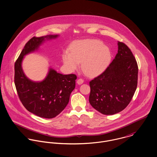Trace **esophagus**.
Masks as SVG:
<instances>
[{"instance_id":"obj_1","label":"esophagus","mask_w":157,"mask_h":157,"mask_svg":"<svg viewBox=\"0 0 157 157\" xmlns=\"http://www.w3.org/2000/svg\"><path fill=\"white\" fill-rule=\"evenodd\" d=\"M83 82H84V80L82 78H79L77 81V83L78 85H82V83H83Z\"/></svg>"}]
</instances>
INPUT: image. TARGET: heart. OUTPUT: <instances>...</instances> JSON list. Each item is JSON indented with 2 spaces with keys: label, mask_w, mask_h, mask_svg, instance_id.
<instances>
[{
  "label": "heart",
  "mask_w": 157,
  "mask_h": 157,
  "mask_svg": "<svg viewBox=\"0 0 157 157\" xmlns=\"http://www.w3.org/2000/svg\"><path fill=\"white\" fill-rule=\"evenodd\" d=\"M112 58L109 48L97 40L90 39L74 43L71 52L63 55V62L67 70L72 72L82 63V70L89 76L103 73L109 66Z\"/></svg>",
  "instance_id": "obj_1"
}]
</instances>
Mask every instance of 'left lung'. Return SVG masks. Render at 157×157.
<instances>
[{"label": "left lung", "instance_id": "left-lung-1", "mask_svg": "<svg viewBox=\"0 0 157 157\" xmlns=\"http://www.w3.org/2000/svg\"><path fill=\"white\" fill-rule=\"evenodd\" d=\"M138 65L127 45L118 42L112 63L90 82V105L105 115L122 111L129 104L137 86Z\"/></svg>", "mask_w": 157, "mask_h": 157}]
</instances>
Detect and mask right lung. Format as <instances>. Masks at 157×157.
<instances>
[{
  "mask_svg": "<svg viewBox=\"0 0 157 157\" xmlns=\"http://www.w3.org/2000/svg\"><path fill=\"white\" fill-rule=\"evenodd\" d=\"M58 37L48 35L33 37L24 46L14 65V83L23 105L29 112L45 118H52L65 108L75 88L77 76L63 75L49 67L45 79L34 82L25 75L22 64L26 55L37 51L46 40Z\"/></svg>",
  "mask_w": 157,
  "mask_h": 157,
  "instance_id": "right-lung-1",
  "label": "right lung"
}]
</instances>
